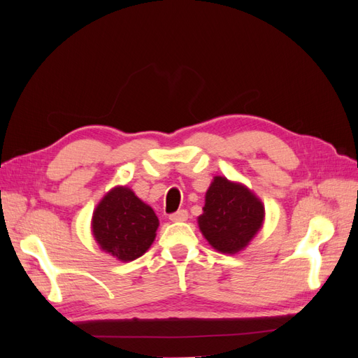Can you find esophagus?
<instances>
[{"mask_svg": "<svg viewBox=\"0 0 358 358\" xmlns=\"http://www.w3.org/2000/svg\"><path fill=\"white\" fill-rule=\"evenodd\" d=\"M187 220H188V212L183 210V209L170 215V221H173V222H183Z\"/></svg>", "mask_w": 358, "mask_h": 358, "instance_id": "1", "label": "esophagus"}]
</instances>
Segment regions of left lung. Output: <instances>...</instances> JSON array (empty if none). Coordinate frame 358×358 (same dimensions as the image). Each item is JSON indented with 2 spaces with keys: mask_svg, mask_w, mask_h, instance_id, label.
<instances>
[{
  "mask_svg": "<svg viewBox=\"0 0 358 358\" xmlns=\"http://www.w3.org/2000/svg\"><path fill=\"white\" fill-rule=\"evenodd\" d=\"M264 222V204L242 183L215 176L206 192L199 227L206 241L222 254L245 249Z\"/></svg>",
  "mask_w": 358,
  "mask_h": 358,
  "instance_id": "8db88e82",
  "label": "left lung"
}]
</instances>
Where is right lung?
<instances>
[{"label": "right lung", "mask_w": 358, "mask_h": 358, "mask_svg": "<svg viewBox=\"0 0 358 358\" xmlns=\"http://www.w3.org/2000/svg\"><path fill=\"white\" fill-rule=\"evenodd\" d=\"M158 225L150 206L128 187H115L96 204L91 229L103 251L119 262H133L154 243Z\"/></svg>", "instance_id": "1"}]
</instances>
